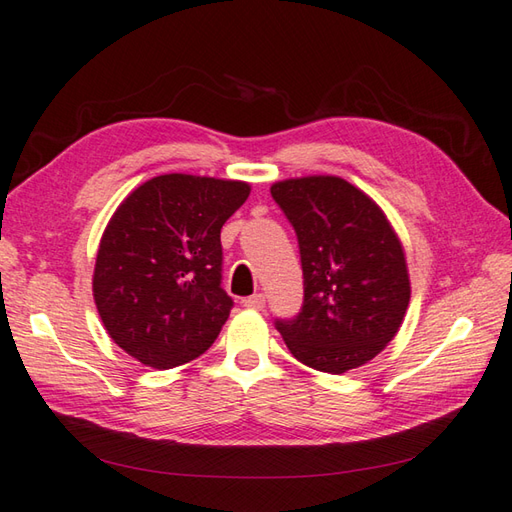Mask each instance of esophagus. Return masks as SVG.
Returning a JSON list of instances; mask_svg holds the SVG:
<instances>
[{"label": "esophagus", "instance_id": "obj_1", "mask_svg": "<svg viewBox=\"0 0 512 512\" xmlns=\"http://www.w3.org/2000/svg\"><path fill=\"white\" fill-rule=\"evenodd\" d=\"M243 307H247V309H263L265 307V296L263 294H254V296H249V298H245L243 300Z\"/></svg>", "mask_w": 512, "mask_h": 512}]
</instances>
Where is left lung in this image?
I'll return each instance as SVG.
<instances>
[{
  "label": "left lung",
  "mask_w": 512,
  "mask_h": 512,
  "mask_svg": "<svg viewBox=\"0 0 512 512\" xmlns=\"http://www.w3.org/2000/svg\"><path fill=\"white\" fill-rule=\"evenodd\" d=\"M271 196L296 229L305 278L300 314L276 329L311 369L362 367L395 338L411 300L398 234L380 205L340 176L278 181Z\"/></svg>",
  "instance_id": "8db88e82"
}]
</instances>
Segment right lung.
<instances>
[{
    "label": "right lung",
    "mask_w": 512,
    "mask_h": 512,
    "mask_svg": "<svg viewBox=\"0 0 512 512\" xmlns=\"http://www.w3.org/2000/svg\"><path fill=\"white\" fill-rule=\"evenodd\" d=\"M249 183L161 174L112 214L92 296L108 336L145 367L172 369L212 347L232 298L221 287V227Z\"/></svg>",
    "instance_id": "obj_1"
}]
</instances>
